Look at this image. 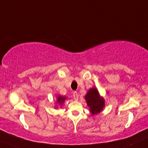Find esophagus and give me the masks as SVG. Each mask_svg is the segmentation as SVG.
I'll return each instance as SVG.
<instances>
[{
	"instance_id": "34e87169",
	"label": "esophagus",
	"mask_w": 148,
	"mask_h": 148,
	"mask_svg": "<svg viewBox=\"0 0 148 148\" xmlns=\"http://www.w3.org/2000/svg\"><path fill=\"white\" fill-rule=\"evenodd\" d=\"M73 96H74V98L75 100H78V94L76 91H74V92H73Z\"/></svg>"
}]
</instances>
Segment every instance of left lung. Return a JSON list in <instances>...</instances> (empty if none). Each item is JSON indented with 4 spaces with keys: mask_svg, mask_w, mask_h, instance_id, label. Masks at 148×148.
<instances>
[{
    "mask_svg": "<svg viewBox=\"0 0 148 148\" xmlns=\"http://www.w3.org/2000/svg\"><path fill=\"white\" fill-rule=\"evenodd\" d=\"M87 106L89 108L91 115H98L105 106V101L96 87L91 88L85 96Z\"/></svg>",
    "mask_w": 148,
    "mask_h": 148,
    "instance_id": "obj_1",
    "label": "left lung"
}]
</instances>
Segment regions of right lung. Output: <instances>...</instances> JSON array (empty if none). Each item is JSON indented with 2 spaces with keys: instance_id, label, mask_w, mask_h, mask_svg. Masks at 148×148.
I'll return each instance as SVG.
<instances>
[{
  "instance_id": "right-lung-1",
  "label": "right lung",
  "mask_w": 148,
  "mask_h": 148,
  "mask_svg": "<svg viewBox=\"0 0 148 148\" xmlns=\"http://www.w3.org/2000/svg\"><path fill=\"white\" fill-rule=\"evenodd\" d=\"M67 98H67V97L61 96V95H57V102H56V106H55V108H58V106H62L63 103H64L65 100H66ZM57 104H58L57 106L56 105Z\"/></svg>"
}]
</instances>
